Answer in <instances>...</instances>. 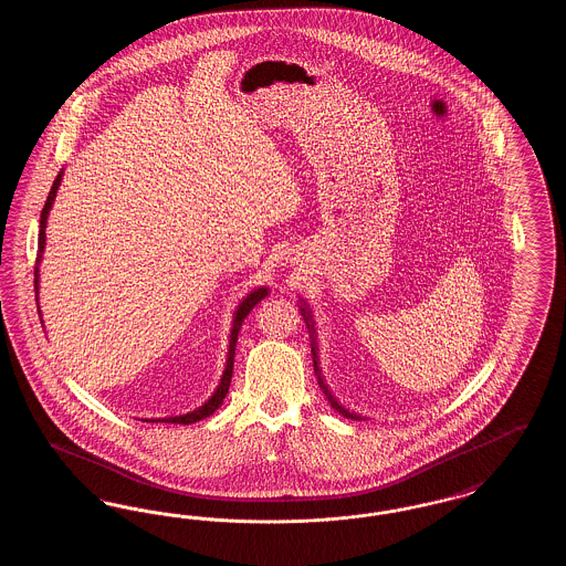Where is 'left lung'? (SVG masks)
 <instances>
[{
	"label": "left lung",
	"mask_w": 566,
	"mask_h": 566,
	"mask_svg": "<svg viewBox=\"0 0 566 566\" xmlns=\"http://www.w3.org/2000/svg\"><path fill=\"white\" fill-rule=\"evenodd\" d=\"M301 316H303V321H305V324H307V328H310V337H312V354H314V371H316V376H318V384H321V388H323L324 397L328 399V403H331V407L335 409V411H339L342 416H346V418H352V420H358V416L356 413H350L348 409H344L342 405L337 403V399L331 395V390H328V386L324 384L323 376H321V369H318V354H316V350H318V346H316V339H314V321H312V312L305 307V303L301 305Z\"/></svg>",
	"instance_id": "8db88e82"
}]
</instances>
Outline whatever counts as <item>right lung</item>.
<instances>
[{
	"mask_svg": "<svg viewBox=\"0 0 566 566\" xmlns=\"http://www.w3.org/2000/svg\"><path fill=\"white\" fill-rule=\"evenodd\" d=\"M61 176H63V171L54 178L53 189L49 192V199H46V203H44V208H42V216H40V235H38V259H35V263H40L42 252H44V243H46V233H44V229H46V218H49L51 206H53L54 197H56V189H59V185H61ZM33 284H35V293H38V268H35V273H33ZM265 296H268V289H256L254 293H250V295L245 296L242 303H240V307H238V312H235L233 328H231L227 367H224V374H222V379H220V384H218V388H216L212 399H210L208 403L201 405L199 409H195V411H190V413H185V416H174V418H163V420H150V422L192 424V422L203 420V418H208V416H212V413H214L216 409H218V407L222 405V401H224V397H227V392H229V386H231V377H233V360H235V344H238V335H240L242 323L245 321V316L254 310V305H256L259 301H263Z\"/></svg>",
	"mask_w": 566,
	"mask_h": 566,
	"instance_id": "right-lung-1",
	"label": "right lung"
}]
</instances>
